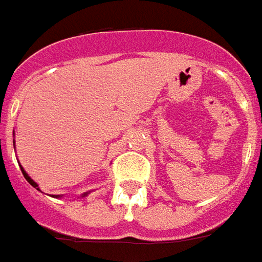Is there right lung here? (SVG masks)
<instances>
[{
  "label": "right lung",
  "instance_id": "add662e5",
  "mask_svg": "<svg viewBox=\"0 0 262 262\" xmlns=\"http://www.w3.org/2000/svg\"><path fill=\"white\" fill-rule=\"evenodd\" d=\"M20 170H22V174H24V177H25V180H26V181L29 182V184H31V185H32V187H33V188H36L37 191H40V189H39V187H37V184H36V182L33 181V180H32L31 177H29V176H28V174H26V171L24 170V168H22V167H20ZM86 195H88V192L82 193V196H86ZM59 196H60V195H57V196H56V198H59Z\"/></svg>",
  "mask_w": 262,
  "mask_h": 262
}]
</instances>
